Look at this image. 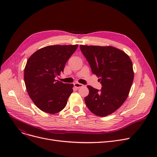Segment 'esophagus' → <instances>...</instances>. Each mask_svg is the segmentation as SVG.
Here are the masks:
<instances>
[{"label": "esophagus", "mask_w": 157, "mask_h": 157, "mask_svg": "<svg viewBox=\"0 0 157 157\" xmlns=\"http://www.w3.org/2000/svg\"><path fill=\"white\" fill-rule=\"evenodd\" d=\"M74 86H75L76 88H79L81 87H83V85H82V84L79 83H74Z\"/></svg>", "instance_id": "1"}]
</instances>
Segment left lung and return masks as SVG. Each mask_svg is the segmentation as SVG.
I'll return each instance as SVG.
<instances>
[{
    "instance_id": "obj_1",
    "label": "left lung",
    "mask_w": 157,
    "mask_h": 157,
    "mask_svg": "<svg viewBox=\"0 0 157 157\" xmlns=\"http://www.w3.org/2000/svg\"><path fill=\"white\" fill-rule=\"evenodd\" d=\"M80 49L102 85L101 90L87 86L85 104L97 116H108L127 99L134 80L132 62L125 52L113 46L80 45Z\"/></svg>"
}]
</instances>
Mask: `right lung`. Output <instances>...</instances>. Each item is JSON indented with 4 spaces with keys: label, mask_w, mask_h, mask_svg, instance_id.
<instances>
[{
    "label": "right lung",
    "mask_w": 157,
    "mask_h": 157,
    "mask_svg": "<svg viewBox=\"0 0 157 157\" xmlns=\"http://www.w3.org/2000/svg\"><path fill=\"white\" fill-rule=\"evenodd\" d=\"M78 45L48 46L33 53L24 71V81L32 101L39 109L49 114L62 111L73 92V84L55 79Z\"/></svg>",
    "instance_id": "right-lung-1"
}]
</instances>
